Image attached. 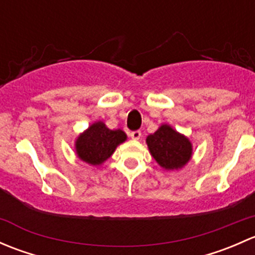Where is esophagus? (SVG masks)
<instances>
[{
	"mask_svg": "<svg viewBox=\"0 0 255 255\" xmlns=\"http://www.w3.org/2000/svg\"><path fill=\"white\" fill-rule=\"evenodd\" d=\"M129 135L133 139H139L140 135H142V132H140V130H133V132H130Z\"/></svg>",
	"mask_w": 255,
	"mask_h": 255,
	"instance_id": "34e87169",
	"label": "esophagus"
}]
</instances>
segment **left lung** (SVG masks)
<instances>
[{
	"instance_id": "obj_1",
	"label": "left lung",
	"mask_w": 255,
	"mask_h": 255,
	"mask_svg": "<svg viewBox=\"0 0 255 255\" xmlns=\"http://www.w3.org/2000/svg\"><path fill=\"white\" fill-rule=\"evenodd\" d=\"M146 144L153 158L166 170L182 168L191 158L190 140L168 125H163L154 134L148 135Z\"/></svg>"
}]
</instances>
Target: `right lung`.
I'll return each mask as SVG.
<instances>
[{
  "instance_id": "obj_1",
  "label": "right lung",
  "mask_w": 255,
  "mask_h": 255,
  "mask_svg": "<svg viewBox=\"0 0 255 255\" xmlns=\"http://www.w3.org/2000/svg\"><path fill=\"white\" fill-rule=\"evenodd\" d=\"M127 139V135L121 129H109L105 123H94L86 132L80 134L76 140V153L81 160L100 165L112 155L118 144Z\"/></svg>"
}]
</instances>
